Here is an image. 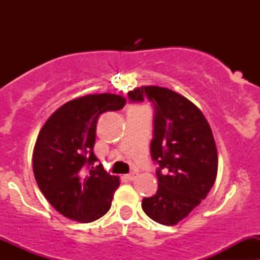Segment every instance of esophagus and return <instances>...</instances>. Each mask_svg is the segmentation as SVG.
<instances>
[{
  "label": "esophagus",
  "mask_w": 260,
  "mask_h": 260,
  "mask_svg": "<svg viewBox=\"0 0 260 260\" xmlns=\"http://www.w3.org/2000/svg\"><path fill=\"white\" fill-rule=\"evenodd\" d=\"M137 176H138V172L137 171H133V172H131V174L127 175V179L131 180V181H133V180L137 179Z\"/></svg>",
  "instance_id": "1"
}]
</instances>
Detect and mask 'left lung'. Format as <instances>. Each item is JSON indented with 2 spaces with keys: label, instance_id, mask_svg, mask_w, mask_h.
<instances>
[{
  "label": "left lung",
  "instance_id": "8db88e82",
  "mask_svg": "<svg viewBox=\"0 0 260 260\" xmlns=\"http://www.w3.org/2000/svg\"><path fill=\"white\" fill-rule=\"evenodd\" d=\"M148 99L153 106L151 157L158 188L142 200L143 211L162 225L185 219L208 196L217 174V151L200 109L176 91L141 86L128 91L131 103Z\"/></svg>",
  "mask_w": 260,
  "mask_h": 260
}]
</instances>
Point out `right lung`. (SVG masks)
<instances>
[{
  "label": "right lung",
  "mask_w": 260,
  "mask_h": 260,
  "mask_svg": "<svg viewBox=\"0 0 260 260\" xmlns=\"http://www.w3.org/2000/svg\"><path fill=\"white\" fill-rule=\"evenodd\" d=\"M124 104L115 94L81 96L60 107L41 128L32 153L34 175L46 200L65 217L90 222L111 209L119 179L96 165L93 148L101 114Z\"/></svg>",
  "instance_id": "right-lung-1"
}]
</instances>
